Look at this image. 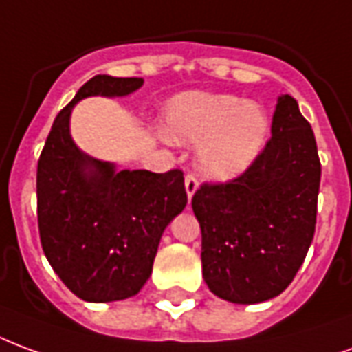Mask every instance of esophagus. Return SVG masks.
Masks as SVG:
<instances>
[{
    "mask_svg": "<svg viewBox=\"0 0 352 352\" xmlns=\"http://www.w3.org/2000/svg\"><path fill=\"white\" fill-rule=\"evenodd\" d=\"M197 189H199V182H197V178H195L193 174H187V176H186V193H187V197L191 199Z\"/></svg>",
    "mask_w": 352,
    "mask_h": 352,
    "instance_id": "1",
    "label": "esophagus"
}]
</instances>
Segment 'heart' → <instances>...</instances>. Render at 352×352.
I'll return each instance as SVG.
<instances>
[{"instance_id":"1","label":"heart","mask_w":352,"mask_h":352,"mask_svg":"<svg viewBox=\"0 0 352 352\" xmlns=\"http://www.w3.org/2000/svg\"><path fill=\"white\" fill-rule=\"evenodd\" d=\"M168 140L197 144V166L212 179H232L250 168L270 135L263 104L229 94L186 91L163 110Z\"/></svg>"}]
</instances>
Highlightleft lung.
<instances>
[{"label": "left lung", "instance_id": "8db88e82", "mask_svg": "<svg viewBox=\"0 0 352 352\" xmlns=\"http://www.w3.org/2000/svg\"><path fill=\"white\" fill-rule=\"evenodd\" d=\"M319 186L311 125L296 99L281 95L272 138L255 163L229 184H202L193 195L208 289L232 304L281 294L311 245Z\"/></svg>", "mask_w": 352, "mask_h": 352}]
</instances>
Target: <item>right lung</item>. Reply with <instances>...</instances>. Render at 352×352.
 I'll return each instance as SVG.
<instances>
[{"label":"right lung","instance_id":"1","mask_svg":"<svg viewBox=\"0 0 352 352\" xmlns=\"http://www.w3.org/2000/svg\"><path fill=\"white\" fill-rule=\"evenodd\" d=\"M142 78L97 74L54 120L37 165L43 251L67 289L86 302L135 296L151 276L166 225L186 208L182 170H118L74 144L71 112L86 97H125Z\"/></svg>","mask_w":352,"mask_h":352}]
</instances>
